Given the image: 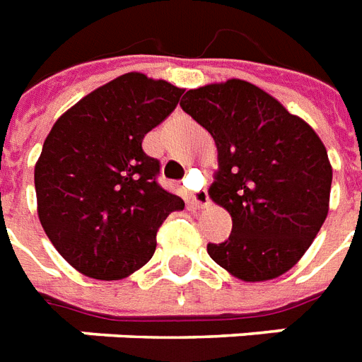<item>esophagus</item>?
<instances>
[{
	"label": "esophagus",
	"mask_w": 362,
	"mask_h": 362,
	"mask_svg": "<svg viewBox=\"0 0 362 362\" xmlns=\"http://www.w3.org/2000/svg\"><path fill=\"white\" fill-rule=\"evenodd\" d=\"M187 195H189V201H192V205L201 206V209L211 203V199H209V193H206V192H189Z\"/></svg>",
	"instance_id": "esophagus-1"
}]
</instances>
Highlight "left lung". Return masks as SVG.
I'll return each mask as SVG.
<instances>
[{"label":"left lung","instance_id":"left-lung-1","mask_svg":"<svg viewBox=\"0 0 362 362\" xmlns=\"http://www.w3.org/2000/svg\"><path fill=\"white\" fill-rule=\"evenodd\" d=\"M180 106L214 138L220 169L209 193L233 220L209 256L252 283L288 272L328 214L332 167L321 138L241 79L187 90Z\"/></svg>","mask_w":362,"mask_h":362}]
</instances>
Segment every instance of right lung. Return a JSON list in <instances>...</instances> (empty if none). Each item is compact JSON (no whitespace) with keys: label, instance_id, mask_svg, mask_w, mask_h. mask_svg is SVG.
<instances>
[{"label":"right lung","instance_id":"add662e5","mask_svg":"<svg viewBox=\"0 0 362 362\" xmlns=\"http://www.w3.org/2000/svg\"><path fill=\"white\" fill-rule=\"evenodd\" d=\"M184 89L144 74L98 87L52 125L34 180L40 222L68 264L115 281L156 252L157 231L184 201L157 182L161 163L142 140Z\"/></svg>","mask_w":362,"mask_h":362}]
</instances>
